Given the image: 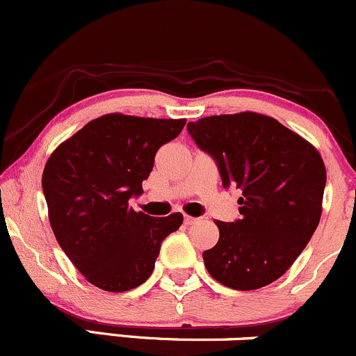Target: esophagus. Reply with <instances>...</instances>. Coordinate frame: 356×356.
I'll return each instance as SVG.
<instances>
[{"label": "esophagus", "mask_w": 356, "mask_h": 356, "mask_svg": "<svg viewBox=\"0 0 356 356\" xmlns=\"http://www.w3.org/2000/svg\"><path fill=\"white\" fill-rule=\"evenodd\" d=\"M199 221V218H193V216H184V225L191 226V225H196Z\"/></svg>", "instance_id": "1"}]
</instances>
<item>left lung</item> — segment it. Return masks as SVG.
<instances>
[{"instance_id":"1","label":"left lung","mask_w":356,"mask_h":356,"mask_svg":"<svg viewBox=\"0 0 356 356\" xmlns=\"http://www.w3.org/2000/svg\"><path fill=\"white\" fill-rule=\"evenodd\" d=\"M187 131L216 162L222 187L241 191L240 220L216 221L220 240L202 253L209 275L236 291L268 286L318 228L326 186L321 155L277 120L252 111L191 121Z\"/></svg>"}]
</instances>
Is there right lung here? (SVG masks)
Here are the masks:
<instances>
[{
	"mask_svg": "<svg viewBox=\"0 0 356 356\" xmlns=\"http://www.w3.org/2000/svg\"><path fill=\"white\" fill-rule=\"evenodd\" d=\"M186 120L111 113L89 121L47 160L42 189L58 245L92 286L124 292L152 275L182 214L152 218L128 206L143 193L155 154Z\"/></svg>",
	"mask_w": 356,
	"mask_h": 356,
	"instance_id": "obj_1",
	"label": "right lung"
}]
</instances>
